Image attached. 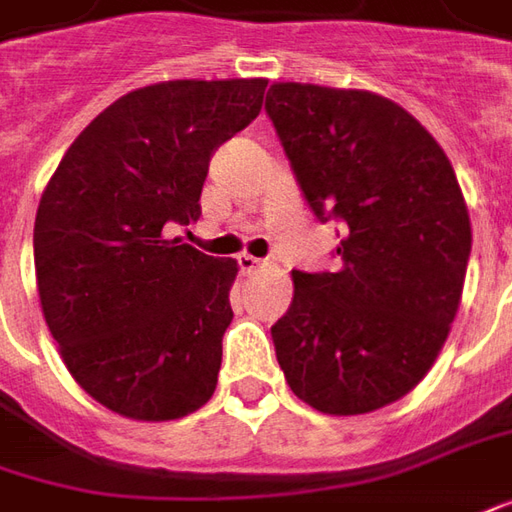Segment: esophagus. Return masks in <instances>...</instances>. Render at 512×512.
Segmentation results:
<instances>
[{"mask_svg": "<svg viewBox=\"0 0 512 512\" xmlns=\"http://www.w3.org/2000/svg\"><path fill=\"white\" fill-rule=\"evenodd\" d=\"M238 266H241L243 274H252V271L263 269V266H266V260H260V257H252L243 252V255H238Z\"/></svg>", "mask_w": 512, "mask_h": 512, "instance_id": "obj_1", "label": "esophagus"}]
</instances>
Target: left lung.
Returning <instances> with one entry per match:
<instances>
[{
	"instance_id": "left-lung-1",
	"label": "left lung",
	"mask_w": 512,
	"mask_h": 512,
	"mask_svg": "<svg viewBox=\"0 0 512 512\" xmlns=\"http://www.w3.org/2000/svg\"><path fill=\"white\" fill-rule=\"evenodd\" d=\"M266 111L308 207L342 221L336 271H291L294 300L271 339L294 395L364 415L429 373L462 300L471 218L423 125L361 89L271 83Z\"/></svg>"
}]
</instances>
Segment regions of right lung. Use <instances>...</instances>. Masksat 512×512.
Masks as SVG:
<instances>
[{"label":"right lung","mask_w":512,"mask_h":512,"mask_svg":"<svg viewBox=\"0 0 512 512\" xmlns=\"http://www.w3.org/2000/svg\"><path fill=\"white\" fill-rule=\"evenodd\" d=\"M266 78L165 81L100 111L38 201L41 311L72 378L131 420H176L210 401L238 263L170 227L201 215L218 145L255 120Z\"/></svg>","instance_id":"1"}]
</instances>
